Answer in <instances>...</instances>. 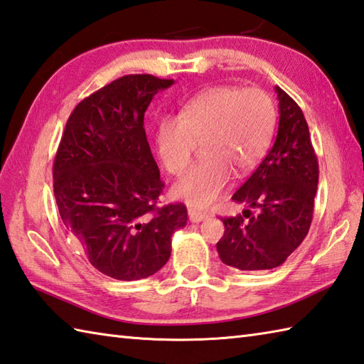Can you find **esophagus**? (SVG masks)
<instances>
[{
	"instance_id": "esophagus-1",
	"label": "esophagus",
	"mask_w": 364,
	"mask_h": 364,
	"mask_svg": "<svg viewBox=\"0 0 364 364\" xmlns=\"http://www.w3.org/2000/svg\"><path fill=\"white\" fill-rule=\"evenodd\" d=\"M188 218H190V222L198 223V222H203L204 218H208V215L203 214V212H198L195 209H188Z\"/></svg>"
}]
</instances>
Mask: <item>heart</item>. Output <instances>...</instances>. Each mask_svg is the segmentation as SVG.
Masks as SVG:
<instances>
[{"instance_id": "b5f03b06", "label": "heart", "mask_w": 364, "mask_h": 364, "mask_svg": "<svg viewBox=\"0 0 364 364\" xmlns=\"http://www.w3.org/2000/svg\"><path fill=\"white\" fill-rule=\"evenodd\" d=\"M276 107L262 88L217 85L191 98L181 115L156 128V149L171 174L188 168L203 141L204 159L174 185V195L195 208H209L228 188L231 173L244 177L262 161L271 144Z\"/></svg>"}]
</instances>
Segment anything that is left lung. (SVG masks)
Instances as JSON below:
<instances>
[{
    "instance_id": "8db88e82",
    "label": "left lung",
    "mask_w": 364,
    "mask_h": 364,
    "mask_svg": "<svg viewBox=\"0 0 364 364\" xmlns=\"http://www.w3.org/2000/svg\"><path fill=\"white\" fill-rule=\"evenodd\" d=\"M279 129L274 146L232 200L249 204L242 215L225 217L217 242L222 262L241 271L272 269L282 264L309 232L318 161L301 107L282 88ZM252 208L257 209L253 215Z\"/></svg>"
}]
</instances>
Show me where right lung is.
<instances>
[{
    "instance_id": "right-lung-1",
    "label": "right lung",
    "mask_w": 364,
    "mask_h": 364,
    "mask_svg": "<svg viewBox=\"0 0 364 364\" xmlns=\"http://www.w3.org/2000/svg\"><path fill=\"white\" fill-rule=\"evenodd\" d=\"M174 84L128 74L74 107L53 160L61 220L93 267L139 280L166 264L171 236L187 223L182 203L156 205L164 182L150 152L144 112Z\"/></svg>"
}]
</instances>
